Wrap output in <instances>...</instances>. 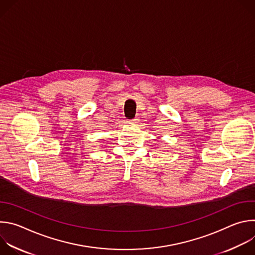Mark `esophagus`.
<instances>
[{"label": "esophagus", "mask_w": 255, "mask_h": 255, "mask_svg": "<svg viewBox=\"0 0 255 255\" xmlns=\"http://www.w3.org/2000/svg\"><path fill=\"white\" fill-rule=\"evenodd\" d=\"M127 122H129V123H137L138 122V119L137 118H134V119H130V120H128Z\"/></svg>", "instance_id": "1"}]
</instances>
